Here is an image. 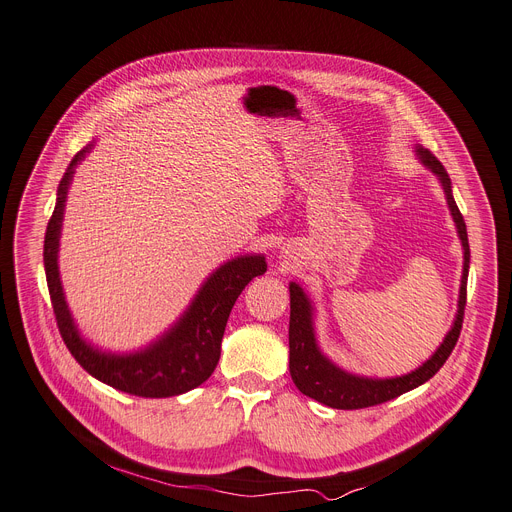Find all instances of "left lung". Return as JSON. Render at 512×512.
<instances>
[{"instance_id": "8db88e82", "label": "left lung", "mask_w": 512, "mask_h": 512, "mask_svg": "<svg viewBox=\"0 0 512 512\" xmlns=\"http://www.w3.org/2000/svg\"><path fill=\"white\" fill-rule=\"evenodd\" d=\"M416 152L420 154L422 163H425L441 180V186L446 190L448 205L464 247V270H462L460 301H458V314H456L454 326L448 332L446 341H443L439 349L431 355V360H427L418 370L406 376H397V379H385V381L362 379V376L347 374L335 364H330L320 353L314 337V326H311V305L305 293L293 282L291 284V322H288V349H291L288 351V368H291V376L297 389L303 395L316 399V402L324 406L337 408V410H360V408L379 406L422 383H427L431 376H435L437 370L446 364L460 337L464 305H466V278H469V259H471L469 236H466L462 213L452 196V182L446 167L437 161V157L431 150L418 148Z\"/></svg>"}]
</instances>
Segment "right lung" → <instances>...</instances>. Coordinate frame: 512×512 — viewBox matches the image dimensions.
Wrapping results in <instances>:
<instances>
[{
    "mask_svg": "<svg viewBox=\"0 0 512 512\" xmlns=\"http://www.w3.org/2000/svg\"><path fill=\"white\" fill-rule=\"evenodd\" d=\"M87 150L90 148L79 150L62 175L56 207L46 230V240H43V265H46L48 291L60 337L83 370L110 387L138 397H171L186 393L205 383L213 374L219 362L221 339H224L230 311L242 288L255 276L265 274L268 263L261 255H251L221 265L198 291L184 318L146 351L133 355H108L96 351L79 337L73 324L62 295L56 263L66 190H69L75 165L85 157Z\"/></svg>",
    "mask_w": 512,
    "mask_h": 512,
    "instance_id": "right-lung-1",
    "label": "right lung"
}]
</instances>
